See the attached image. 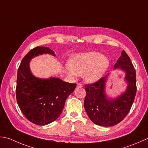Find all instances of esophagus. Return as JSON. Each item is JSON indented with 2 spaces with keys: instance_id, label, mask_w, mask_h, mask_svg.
Instances as JSON below:
<instances>
[{
  "instance_id": "esophagus-1",
  "label": "esophagus",
  "mask_w": 148,
  "mask_h": 148,
  "mask_svg": "<svg viewBox=\"0 0 148 148\" xmlns=\"http://www.w3.org/2000/svg\"><path fill=\"white\" fill-rule=\"evenodd\" d=\"M77 86L78 88H81V87H82L83 85H82V84L81 83H77Z\"/></svg>"
}]
</instances>
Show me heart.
<instances>
[{"mask_svg":"<svg viewBox=\"0 0 148 148\" xmlns=\"http://www.w3.org/2000/svg\"><path fill=\"white\" fill-rule=\"evenodd\" d=\"M110 61L97 52L76 54L72 58L70 66H66L71 76L83 75L86 82L94 83L100 79L108 68Z\"/></svg>","mask_w":148,"mask_h":148,"instance_id":"heart-1","label":"heart"}]
</instances>
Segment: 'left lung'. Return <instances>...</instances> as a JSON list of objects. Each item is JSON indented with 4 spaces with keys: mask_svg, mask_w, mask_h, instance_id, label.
<instances>
[{
    "mask_svg": "<svg viewBox=\"0 0 148 148\" xmlns=\"http://www.w3.org/2000/svg\"><path fill=\"white\" fill-rule=\"evenodd\" d=\"M114 68L121 69L126 72L125 79L128 83L126 91L116 99H108L106 96V76L95 83L85 85V111L92 122L101 126H114L122 121L131 109L137 92L135 68L124 51L121 53Z\"/></svg>",
    "mask_w": 148,
    "mask_h": 148,
    "instance_id": "obj_1",
    "label": "left lung"
}]
</instances>
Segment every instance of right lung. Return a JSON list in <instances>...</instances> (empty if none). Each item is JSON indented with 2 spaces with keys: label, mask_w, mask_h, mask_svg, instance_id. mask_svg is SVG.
<instances>
[{
  "label": "right lung",
  "mask_w": 148,
  "mask_h": 148,
  "mask_svg": "<svg viewBox=\"0 0 148 148\" xmlns=\"http://www.w3.org/2000/svg\"><path fill=\"white\" fill-rule=\"evenodd\" d=\"M54 52L47 47H36L22 59L18 69L16 97L20 110L31 123L46 125L56 120L64 108L66 98L74 92L76 83L63 82L58 78L42 79L34 77L29 69L31 58Z\"/></svg>",
  "instance_id": "1"
}]
</instances>
